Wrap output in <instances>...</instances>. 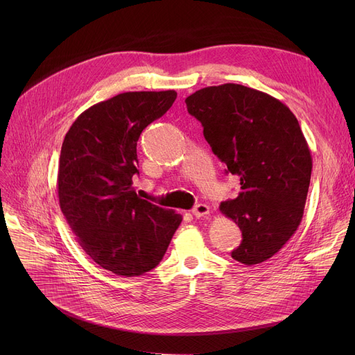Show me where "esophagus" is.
<instances>
[{"mask_svg": "<svg viewBox=\"0 0 355 355\" xmlns=\"http://www.w3.org/2000/svg\"><path fill=\"white\" fill-rule=\"evenodd\" d=\"M210 213V207L207 204H197V206L193 209V216L196 217H204Z\"/></svg>", "mask_w": 355, "mask_h": 355, "instance_id": "1", "label": "esophagus"}]
</instances>
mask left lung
<instances>
[{"instance_id": "left-lung-1", "label": "left lung", "mask_w": 355, "mask_h": 355, "mask_svg": "<svg viewBox=\"0 0 355 355\" xmlns=\"http://www.w3.org/2000/svg\"><path fill=\"white\" fill-rule=\"evenodd\" d=\"M240 193L220 211L241 230L232 257L248 266L281 250L301 225L312 157L300 122L279 99L236 83L209 86L185 99Z\"/></svg>"}]
</instances>
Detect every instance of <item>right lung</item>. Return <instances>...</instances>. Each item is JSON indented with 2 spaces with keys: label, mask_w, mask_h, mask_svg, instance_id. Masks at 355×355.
Listing matches in <instances>:
<instances>
[{
  "label": "right lung",
  "mask_w": 355,
  "mask_h": 355,
  "mask_svg": "<svg viewBox=\"0 0 355 355\" xmlns=\"http://www.w3.org/2000/svg\"><path fill=\"white\" fill-rule=\"evenodd\" d=\"M175 98V90L119 93L82 112L62 145V213L93 262L119 276L154 269L182 220L132 189L139 135Z\"/></svg>",
  "instance_id": "right-lung-1"
}]
</instances>
